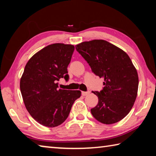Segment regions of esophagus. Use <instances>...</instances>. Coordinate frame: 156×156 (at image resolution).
Wrapping results in <instances>:
<instances>
[{
	"label": "esophagus",
	"mask_w": 156,
	"mask_h": 156,
	"mask_svg": "<svg viewBox=\"0 0 156 156\" xmlns=\"http://www.w3.org/2000/svg\"><path fill=\"white\" fill-rule=\"evenodd\" d=\"M89 94H90V91H82V95H83V96H87V95H89Z\"/></svg>",
	"instance_id": "esophagus-1"
}]
</instances>
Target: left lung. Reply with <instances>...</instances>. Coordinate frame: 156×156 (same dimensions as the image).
Segmentation results:
<instances>
[{"instance_id": "1", "label": "left lung", "mask_w": 156, "mask_h": 156, "mask_svg": "<svg viewBox=\"0 0 156 156\" xmlns=\"http://www.w3.org/2000/svg\"><path fill=\"white\" fill-rule=\"evenodd\" d=\"M76 49L92 72L104 78L102 90L93 91L98 98V103L91 109V114L106 125L123 119L133 106L138 89V73L130 58L104 40L83 42Z\"/></svg>"}]
</instances>
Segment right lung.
<instances>
[{
    "instance_id": "1",
    "label": "right lung",
    "mask_w": 156,
    "mask_h": 156,
    "mask_svg": "<svg viewBox=\"0 0 156 156\" xmlns=\"http://www.w3.org/2000/svg\"><path fill=\"white\" fill-rule=\"evenodd\" d=\"M74 46L56 43L44 47L25 65L20 88L25 107L36 122L55 127L67 119L81 91L58 89L60 78L69 80L67 67Z\"/></svg>"
}]
</instances>
